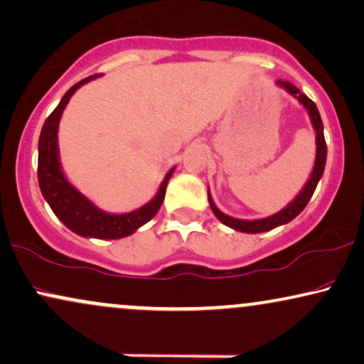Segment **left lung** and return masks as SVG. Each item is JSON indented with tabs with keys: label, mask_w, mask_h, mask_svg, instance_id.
<instances>
[{
	"label": "left lung",
	"mask_w": 364,
	"mask_h": 364,
	"mask_svg": "<svg viewBox=\"0 0 364 364\" xmlns=\"http://www.w3.org/2000/svg\"><path fill=\"white\" fill-rule=\"evenodd\" d=\"M277 84L280 87H284L285 90L289 92V94H292L294 97L299 99V102H301L304 107L307 109V112H309L311 116V121H312V126L316 129V144H317V153H316V163H314V169H312V174L309 178V181H307V185L304 186V190L299 193V196L296 200L292 201L291 205L287 206V208L280 210L279 213H275L272 216H269V218H262V220H252V222H247V220H237V218H232V216L225 215L216 208L213 200H211L210 193H208V201H210V206L211 210H213V213L216 218L220 220V222L227 225L230 228H235L238 232H245V233H262V232H269V230H272L275 227H279V225H284V223H289L291 220L296 218V216L301 213L302 210L306 208V205L309 203L312 193H314L317 183H319L321 176H323L324 173V166H326V156H328V146H326V139H324V127H323V121H321V116H319V110H317L316 104L312 102V100L307 97L306 94H302L301 90L297 89L296 85L291 84V82L287 80H279Z\"/></svg>",
	"instance_id": "left-lung-1"
}]
</instances>
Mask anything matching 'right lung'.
Here are the masks:
<instances>
[{
  "mask_svg": "<svg viewBox=\"0 0 364 364\" xmlns=\"http://www.w3.org/2000/svg\"><path fill=\"white\" fill-rule=\"evenodd\" d=\"M95 77H99V73L87 77V79L77 82L75 85L70 87L53 112L47 117L43 127H41L38 141V185L41 195L48 201L50 208L53 210V213L72 232L82 237L116 240V238L131 235L132 232H136L144 223H148L158 213L161 205H163L164 193H166V186L173 174V169L166 174L153 201H149L148 205H144L139 210L124 215L104 213V211H100L97 206L92 205L82 193L77 191L67 181L58 163V121L73 92L79 89L80 85H84L85 82L95 79Z\"/></svg>",
  "mask_w": 364,
  "mask_h": 364,
  "instance_id": "1",
  "label": "right lung"
}]
</instances>
